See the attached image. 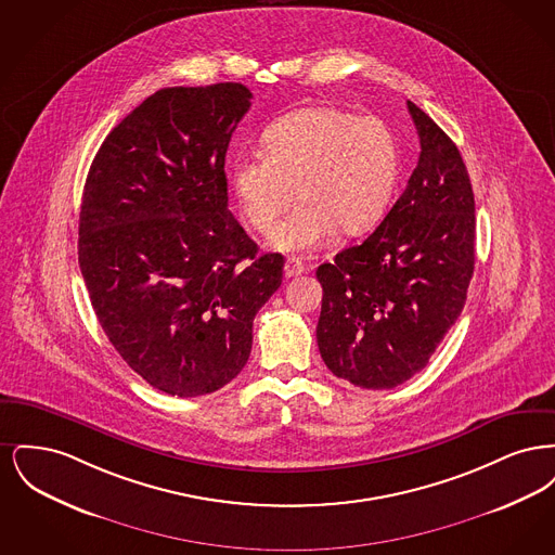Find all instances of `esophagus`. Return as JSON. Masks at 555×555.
<instances>
[{"label":"esophagus","instance_id":"34e87169","mask_svg":"<svg viewBox=\"0 0 555 555\" xmlns=\"http://www.w3.org/2000/svg\"><path fill=\"white\" fill-rule=\"evenodd\" d=\"M304 272V262L295 256H291L289 260L285 262V276H297Z\"/></svg>","mask_w":555,"mask_h":555}]
</instances>
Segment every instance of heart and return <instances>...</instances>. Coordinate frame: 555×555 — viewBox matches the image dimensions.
<instances>
[{"instance_id":"heart-1","label":"heart","mask_w":555,"mask_h":555,"mask_svg":"<svg viewBox=\"0 0 555 555\" xmlns=\"http://www.w3.org/2000/svg\"><path fill=\"white\" fill-rule=\"evenodd\" d=\"M262 152L235 162L233 191L247 224L270 235L289 210L295 189L299 206L274 233L276 249H314L333 229L345 237L362 235L391 204L399 150L380 118L301 107L266 129Z\"/></svg>"}]
</instances>
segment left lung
<instances>
[{"label":"left lung","instance_id":"8db88e82","mask_svg":"<svg viewBox=\"0 0 555 555\" xmlns=\"http://www.w3.org/2000/svg\"><path fill=\"white\" fill-rule=\"evenodd\" d=\"M421 158L364 243L318 266L317 339L328 370L362 389H393L428 364L466 304L475 272V193L455 143L408 102Z\"/></svg>","mask_w":555,"mask_h":555}]
</instances>
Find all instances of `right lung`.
<instances>
[{
  "instance_id": "obj_1",
  "label": "right lung",
  "mask_w": 555,
  "mask_h": 555,
  "mask_svg": "<svg viewBox=\"0 0 555 555\" xmlns=\"http://www.w3.org/2000/svg\"><path fill=\"white\" fill-rule=\"evenodd\" d=\"M249 106L241 82L159 89L87 175L79 264L91 306L120 358L168 396L231 383L283 281V256H258L229 211L224 156Z\"/></svg>"
}]
</instances>
